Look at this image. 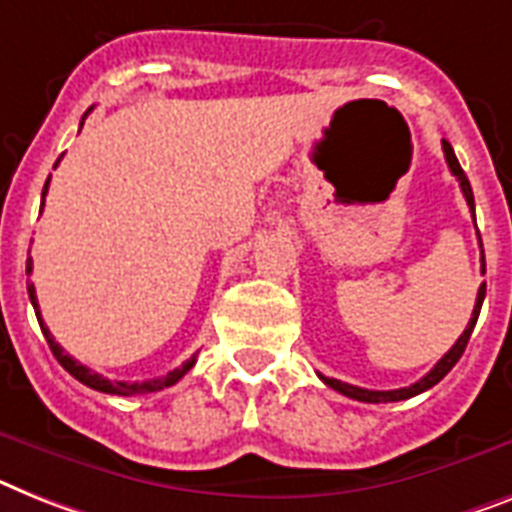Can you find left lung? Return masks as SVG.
<instances>
[{"mask_svg":"<svg viewBox=\"0 0 512 512\" xmlns=\"http://www.w3.org/2000/svg\"><path fill=\"white\" fill-rule=\"evenodd\" d=\"M442 151H445L447 167H450V172L458 177L460 190H463V196H466L468 206H471V214H474V190H471V183H468L466 172L460 170L458 159H455L453 146H450L447 141H442ZM474 222H476V217H474ZM484 272H487V269H484V251H481V274H484ZM484 295H487V282H481L479 295H476L474 314H471V322H468V327L463 329V335L455 340V345L447 350L445 356L439 358L437 366H434V369L429 371L426 377H421L418 382H413L411 387H400V390H363V387H356V384L340 382V379H329V377H324V374H319V379H322L327 387H332V390H337L340 395H345V398L361 400V403H398V400L413 398V395H418V392H426L429 387H434L437 382H442V379L447 377V371L453 369L455 363L460 361V356H463V350H466L468 340H471V332H474V327H476V319H479V311H481V303H484Z\"/></svg>","mask_w":512,"mask_h":512,"instance_id":"8db88e82","label":"left lung"}]
</instances>
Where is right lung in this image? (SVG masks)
<instances>
[{
    "instance_id": "add662e5",
    "label": "right lung",
    "mask_w": 512,
    "mask_h": 512,
    "mask_svg": "<svg viewBox=\"0 0 512 512\" xmlns=\"http://www.w3.org/2000/svg\"><path fill=\"white\" fill-rule=\"evenodd\" d=\"M91 112V109H88ZM86 112V114H88ZM83 114V117H86ZM46 190H49V180H46L44 185V193H41V209H44V198H46ZM33 272V261L28 259V264H25V274L31 277ZM28 298H31L33 308H36V319L38 324H41V332H44L46 342H49V348H52L54 358L59 361V366L65 371H70L78 382H83L86 387H91V390H99V392H107V395H125V398H130V395H146V392H156V390H164V387H172L175 382H180V379L188 374L190 369H193V363H196V356H190L188 361L180 366V369L170 371L167 377H159V379H146V382H112V379L101 377V374H96V371H91L88 366H83V363L75 361L70 353H65V350L59 348V342H54L52 332L46 329L44 319H41V311H38V301H36V287H33V282H28Z\"/></svg>"
}]
</instances>
